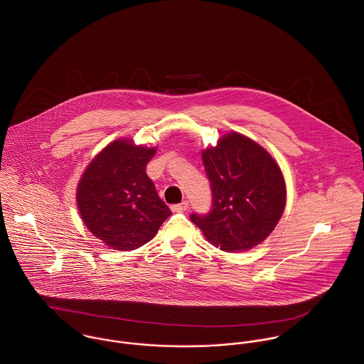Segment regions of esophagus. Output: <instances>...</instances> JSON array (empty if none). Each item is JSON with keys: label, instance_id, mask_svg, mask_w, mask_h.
Instances as JSON below:
<instances>
[{"label": "esophagus", "instance_id": "34e87169", "mask_svg": "<svg viewBox=\"0 0 364 364\" xmlns=\"http://www.w3.org/2000/svg\"><path fill=\"white\" fill-rule=\"evenodd\" d=\"M189 208V203L188 202H182V203H179V205H173L172 206V211H175V213H182V211H186Z\"/></svg>", "mask_w": 364, "mask_h": 364}]
</instances>
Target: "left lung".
I'll use <instances>...</instances> for the list:
<instances>
[{
    "label": "left lung",
    "instance_id": "1",
    "mask_svg": "<svg viewBox=\"0 0 364 364\" xmlns=\"http://www.w3.org/2000/svg\"><path fill=\"white\" fill-rule=\"evenodd\" d=\"M213 192L206 215L192 214L208 242L225 252L263 242L286 208V182L279 164L252 139L230 132L202 151Z\"/></svg>",
    "mask_w": 364,
    "mask_h": 364
}]
</instances>
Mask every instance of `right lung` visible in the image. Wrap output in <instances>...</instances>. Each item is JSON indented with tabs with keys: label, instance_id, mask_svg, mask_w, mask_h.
<instances>
[{
	"label": "right lung",
	"instance_id": "right-lung-1",
	"mask_svg": "<svg viewBox=\"0 0 364 364\" xmlns=\"http://www.w3.org/2000/svg\"><path fill=\"white\" fill-rule=\"evenodd\" d=\"M156 147L130 139L109 143L88 164L77 186V206L87 228L116 251H133L171 215L146 173Z\"/></svg>",
	"mask_w": 364,
	"mask_h": 364
}]
</instances>
